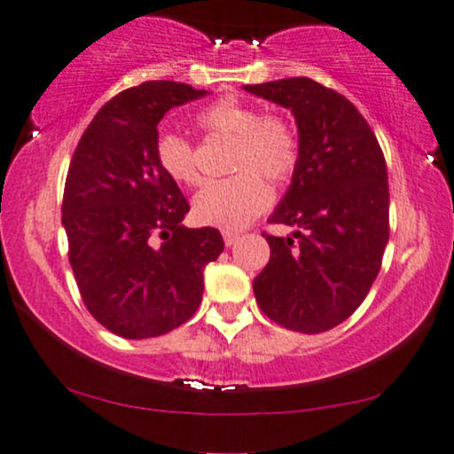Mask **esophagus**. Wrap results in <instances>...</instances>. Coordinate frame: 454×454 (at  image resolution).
I'll return each instance as SVG.
<instances>
[{
    "label": "esophagus",
    "instance_id": "34e87169",
    "mask_svg": "<svg viewBox=\"0 0 454 454\" xmlns=\"http://www.w3.org/2000/svg\"><path fill=\"white\" fill-rule=\"evenodd\" d=\"M239 239V233L238 231H223V241H225V246H233L235 241Z\"/></svg>",
    "mask_w": 454,
    "mask_h": 454
}]
</instances>
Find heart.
I'll use <instances>...</instances> for the list:
<instances>
[{
    "label": "heart",
    "instance_id": "heart-1",
    "mask_svg": "<svg viewBox=\"0 0 454 454\" xmlns=\"http://www.w3.org/2000/svg\"><path fill=\"white\" fill-rule=\"evenodd\" d=\"M198 128L208 138H233L229 171L235 176L210 182L192 202L198 225L239 231L264 213L272 192L262 177L285 184L300 165V136L287 115L264 111L233 95L221 97L198 111ZM157 165L179 185L200 184L196 146L184 136L165 132L154 145Z\"/></svg>",
    "mask_w": 454,
    "mask_h": 454
}]
</instances>
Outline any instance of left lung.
Instances as JSON below:
<instances>
[{
	"mask_svg": "<svg viewBox=\"0 0 454 454\" xmlns=\"http://www.w3.org/2000/svg\"><path fill=\"white\" fill-rule=\"evenodd\" d=\"M294 111L300 165L270 223L297 227L294 238L262 233L270 260L254 295L278 326L316 334L349 318L382 266L388 177L382 148L349 98L312 78L244 86Z\"/></svg>",
	"mask_w": 454,
	"mask_h": 454,
	"instance_id": "8db88e82",
	"label": "left lung"
}]
</instances>
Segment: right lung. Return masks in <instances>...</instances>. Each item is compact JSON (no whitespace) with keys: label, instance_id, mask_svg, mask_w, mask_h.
<instances>
[{"label":"right lung","instance_id":"add662e5","mask_svg":"<svg viewBox=\"0 0 454 454\" xmlns=\"http://www.w3.org/2000/svg\"><path fill=\"white\" fill-rule=\"evenodd\" d=\"M207 95L148 80L107 101L84 129L67 169L61 223L89 312L123 339L159 337L202 301L204 266L219 258V229H188L190 204L154 157L159 121Z\"/></svg>","mask_w":454,"mask_h":454}]
</instances>
